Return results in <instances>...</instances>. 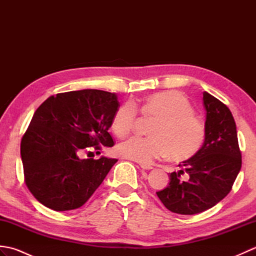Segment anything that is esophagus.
<instances>
[{"label":"esophagus","mask_w":256,"mask_h":256,"mask_svg":"<svg viewBox=\"0 0 256 256\" xmlns=\"http://www.w3.org/2000/svg\"><path fill=\"white\" fill-rule=\"evenodd\" d=\"M140 167L142 168V170H150L153 168V166L152 165H148V164H140Z\"/></svg>","instance_id":"esophagus-1"}]
</instances>
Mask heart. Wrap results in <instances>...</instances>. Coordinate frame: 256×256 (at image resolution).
Listing matches in <instances>:
<instances>
[{"mask_svg":"<svg viewBox=\"0 0 256 256\" xmlns=\"http://www.w3.org/2000/svg\"><path fill=\"white\" fill-rule=\"evenodd\" d=\"M143 116L155 118L150 128L152 136L130 138L118 146V154L126 160L152 164L172 152L174 158L184 160L200 148L204 138V125L194 114L192 103L178 91L168 90L146 98L140 106ZM138 110L126 102L116 111L111 122L114 134L125 138L133 131Z\"/></svg>","mask_w":256,"mask_h":256,"instance_id":"heart-1","label":"heart"}]
</instances>
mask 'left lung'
Wrapping results in <instances>:
<instances>
[{
  "mask_svg": "<svg viewBox=\"0 0 256 256\" xmlns=\"http://www.w3.org/2000/svg\"><path fill=\"white\" fill-rule=\"evenodd\" d=\"M204 106L202 148L179 164L180 170L170 174L168 186L156 192L174 214H196L212 208L231 192L241 170L236 126L229 108L208 92H204Z\"/></svg>",
  "mask_w": 256,
  "mask_h": 256,
  "instance_id": "1",
  "label": "left lung"
}]
</instances>
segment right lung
I'll return each mask as SVG.
<instances>
[{"instance_id":"right-lung-1","label":"right lung","mask_w":256,"mask_h":256,"mask_svg":"<svg viewBox=\"0 0 256 256\" xmlns=\"http://www.w3.org/2000/svg\"><path fill=\"white\" fill-rule=\"evenodd\" d=\"M120 106L114 94L86 89L52 96L38 106L20 140L27 188L55 211L89 200L118 160H81L84 150L111 148L108 133Z\"/></svg>"}]
</instances>
